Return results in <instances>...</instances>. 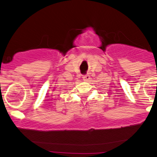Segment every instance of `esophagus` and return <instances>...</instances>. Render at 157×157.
I'll return each instance as SVG.
<instances>
[{
	"label": "esophagus",
	"mask_w": 157,
	"mask_h": 157,
	"mask_svg": "<svg viewBox=\"0 0 157 157\" xmlns=\"http://www.w3.org/2000/svg\"><path fill=\"white\" fill-rule=\"evenodd\" d=\"M82 79H83V80L85 81V82H87V81H88L90 79V75H83Z\"/></svg>",
	"instance_id": "obj_1"
}]
</instances>
